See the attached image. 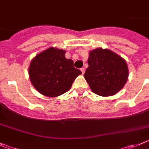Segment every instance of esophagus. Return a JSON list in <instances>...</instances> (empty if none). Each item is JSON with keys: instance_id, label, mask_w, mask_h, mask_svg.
Here are the masks:
<instances>
[{"instance_id": "34e87169", "label": "esophagus", "mask_w": 149, "mask_h": 149, "mask_svg": "<svg viewBox=\"0 0 149 149\" xmlns=\"http://www.w3.org/2000/svg\"><path fill=\"white\" fill-rule=\"evenodd\" d=\"M80 71L82 72V74H84V72H85V69H84V68H81V69H80Z\"/></svg>"}]
</instances>
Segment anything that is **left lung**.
Masks as SVG:
<instances>
[{
  "mask_svg": "<svg viewBox=\"0 0 149 149\" xmlns=\"http://www.w3.org/2000/svg\"><path fill=\"white\" fill-rule=\"evenodd\" d=\"M84 77L94 93L112 96L122 89L129 77L126 61L108 49L97 48L88 53Z\"/></svg>",
  "mask_w": 149,
  "mask_h": 149,
  "instance_id": "obj_1",
  "label": "left lung"
}]
</instances>
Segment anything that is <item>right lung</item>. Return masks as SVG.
<instances>
[{"label":"right lung","instance_id":"right-lung-1","mask_svg":"<svg viewBox=\"0 0 149 149\" xmlns=\"http://www.w3.org/2000/svg\"><path fill=\"white\" fill-rule=\"evenodd\" d=\"M65 51L49 47L37 54L29 67L30 81L35 89L49 97H56L69 91L82 72L74 67Z\"/></svg>","mask_w":149,"mask_h":149}]
</instances>
